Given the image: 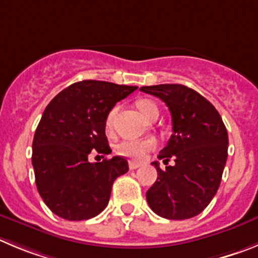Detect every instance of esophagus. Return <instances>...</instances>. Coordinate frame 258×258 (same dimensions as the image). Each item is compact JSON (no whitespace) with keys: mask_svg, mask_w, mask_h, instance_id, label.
<instances>
[{"mask_svg":"<svg viewBox=\"0 0 258 258\" xmlns=\"http://www.w3.org/2000/svg\"><path fill=\"white\" fill-rule=\"evenodd\" d=\"M141 164L138 163V162H130V168L131 169H136V168H139Z\"/></svg>","mask_w":258,"mask_h":258,"instance_id":"obj_1","label":"esophagus"}]
</instances>
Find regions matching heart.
Wrapping results in <instances>:
<instances>
[{"mask_svg":"<svg viewBox=\"0 0 258 258\" xmlns=\"http://www.w3.org/2000/svg\"><path fill=\"white\" fill-rule=\"evenodd\" d=\"M138 108L145 118H149L153 113H158V106L154 101L148 99H141L138 101ZM117 108L112 109L106 117V130L112 131ZM157 145V141L153 138L140 139V140H123L117 145V153L120 157L128 158L131 161H141L152 152Z\"/></svg>","mask_w":258,"mask_h":258,"instance_id":"b5f03b06","label":"heart"}]
</instances>
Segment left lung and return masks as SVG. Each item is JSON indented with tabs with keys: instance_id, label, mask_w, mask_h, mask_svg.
<instances>
[{
	"instance_id": "1",
	"label": "left lung",
	"mask_w": 258,
	"mask_h": 258,
	"mask_svg": "<svg viewBox=\"0 0 258 258\" xmlns=\"http://www.w3.org/2000/svg\"><path fill=\"white\" fill-rule=\"evenodd\" d=\"M159 97L172 117V135L158 158L175 164L161 169L146 191L153 212L168 220L191 219L207 207L221 182L229 138L221 115L206 99L184 85L144 86Z\"/></svg>"
}]
</instances>
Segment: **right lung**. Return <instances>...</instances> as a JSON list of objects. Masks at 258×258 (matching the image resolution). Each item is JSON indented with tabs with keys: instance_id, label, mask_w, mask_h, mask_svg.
<instances>
[{
	"instance_id": "1",
	"label": "right lung",
	"mask_w": 258,
	"mask_h": 258,
	"mask_svg": "<svg viewBox=\"0 0 258 258\" xmlns=\"http://www.w3.org/2000/svg\"><path fill=\"white\" fill-rule=\"evenodd\" d=\"M136 86L105 81L76 82L50 101L37 126L32 164L39 196L55 215L89 220L108 206L113 182L128 171L124 158L90 163L92 149L109 154L106 117Z\"/></svg>"
}]
</instances>
